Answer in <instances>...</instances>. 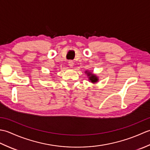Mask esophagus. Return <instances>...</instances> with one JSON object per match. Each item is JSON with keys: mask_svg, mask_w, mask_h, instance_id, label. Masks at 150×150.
<instances>
[{"mask_svg": "<svg viewBox=\"0 0 150 150\" xmlns=\"http://www.w3.org/2000/svg\"><path fill=\"white\" fill-rule=\"evenodd\" d=\"M73 64H74V63H73V60H69V61H68V65L70 67H72L73 66Z\"/></svg>", "mask_w": 150, "mask_h": 150, "instance_id": "1", "label": "esophagus"}]
</instances>
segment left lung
<instances>
[{"mask_svg":"<svg viewBox=\"0 0 150 150\" xmlns=\"http://www.w3.org/2000/svg\"><path fill=\"white\" fill-rule=\"evenodd\" d=\"M88 75L89 76V79H90V80L91 81V82H93V83H94V82H96L97 81H98V79L97 77H96V76L91 74V73H87Z\"/></svg>","mask_w":150,"mask_h":150,"instance_id":"1","label":"left lung"}]
</instances>
